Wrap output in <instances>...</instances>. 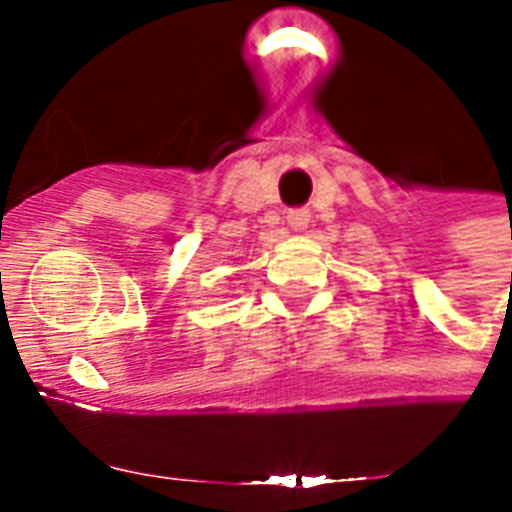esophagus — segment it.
Returning <instances> with one entry per match:
<instances>
[{
	"instance_id": "obj_1",
	"label": "esophagus",
	"mask_w": 512,
	"mask_h": 512,
	"mask_svg": "<svg viewBox=\"0 0 512 512\" xmlns=\"http://www.w3.org/2000/svg\"><path fill=\"white\" fill-rule=\"evenodd\" d=\"M308 220H311V212H308V209H289L287 212V223L292 225L295 231L308 228Z\"/></svg>"
}]
</instances>
